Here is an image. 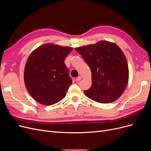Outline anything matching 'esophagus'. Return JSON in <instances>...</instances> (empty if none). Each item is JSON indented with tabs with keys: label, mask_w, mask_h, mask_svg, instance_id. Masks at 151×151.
<instances>
[{
	"label": "esophagus",
	"mask_w": 151,
	"mask_h": 151,
	"mask_svg": "<svg viewBox=\"0 0 151 151\" xmlns=\"http://www.w3.org/2000/svg\"><path fill=\"white\" fill-rule=\"evenodd\" d=\"M81 79H82V77L81 76H78L76 78V81H80Z\"/></svg>",
	"instance_id": "1"
}]
</instances>
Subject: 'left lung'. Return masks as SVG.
Listing matches in <instances>:
<instances>
[{
	"label": "left lung",
	"mask_w": 151,
	"mask_h": 151,
	"mask_svg": "<svg viewBox=\"0 0 151 151\" xmlns=\"http://www.w3.org/2000/svg\"><path fill=\"white\" fill-rule=\"evenodd\" d=\"M91 68L92 85L84 91L89 98L100 103H109L119 98L129 81L126 57L115 43L100 41L75 48Z\"/></svg>",
	"instance_id": "obj_1"
}]
</instances>
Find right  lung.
I'll list each match as a JSON object with an SVG mask.
<instances>
[{
	"label": "right lung",
	"instance_id": "right-lung-1",
	"mask_svg": "<svg viewBox=\"0 0 151 151\" xmlns=\"http://www.w3.org/2000/svg\"><path fill=\"white\" fill-rule=\"evenodd\" d=\"M73 48L46 43L31 52L26 63L24 80L33 98L52 105L65 98L72 81L64 60Z\"/></svg>",
	"mask_w": 151,
	"mask_h": 151
}]
</instances>
